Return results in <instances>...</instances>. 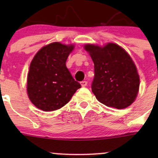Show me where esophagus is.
I'll list each match as a JSON object with an SVG mask.
<instances>
[{
  "label": "esophagus",
  "instance_id": "34e87169",
  "mask_svg": "<svg viewBox=\"0 0 158 158\" xmlns=\"http://www.w3.org/2000/svg\"><path fill=\"white\" fill-rule=\"evenodd\" d=\"M80 84L82 87H85L87 85V82L86 81H82V82H80Z\"/></svg>",
  "mask_w": 158,
  "mask_h": 158
}]
</instances>
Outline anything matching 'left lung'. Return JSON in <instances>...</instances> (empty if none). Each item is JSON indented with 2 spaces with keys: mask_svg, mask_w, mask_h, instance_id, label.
Instances as JSON below:
<instances>
[{
  "mask_svg": "<svg viewBox=\"0 0 158 158\" xmlns=\"http://www.w3.org/2000/svg\"><path fill=\"white\" fill-rule=\"evenodd\" d=\"M84 48L94 63L92 91L98 102L118 109L131 106L138 95L140 78L128 52L113 43L104 47L86 44Z\"/></svg>",
  "mask_w": 158,
  "mask_h": 158,
  "instance_id": "8db88e82",
  "label": "left lung"
}]
</instances>
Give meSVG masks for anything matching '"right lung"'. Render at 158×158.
<instances>
[{
  "label": "right lung",
  "mask_w": 158,
  "mask_h": 158,
  "mask_svg": "<svg viewBox=\"0 0 158 158\" xmlns=\"http://www.w3.org/2000/svg\"><path fill=\"white\" fill-rule=\"evenodd\" d=\"M74 45L54 42L42 47L33 57L27 75L28 97L44 111H55L67 104L81 85L66 66Z\"/></svg>",
  "instance_id": "obj_1"
}]
</instances>
